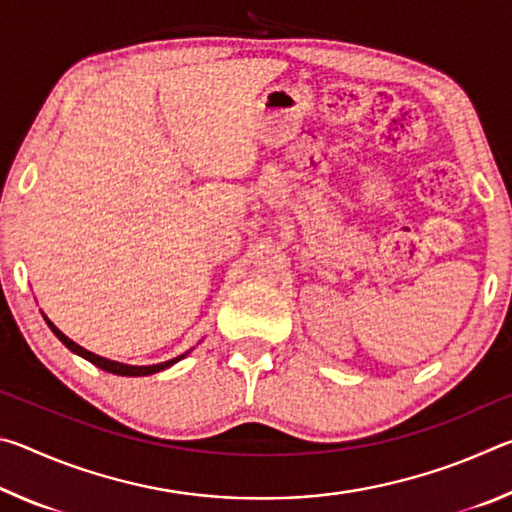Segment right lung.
I'll list each match as a JSON object with an SVG mask.
<instances>
[{
  "mask_svg": "<svg viewBox=\"0 0 512 512\" xmlns=\"http://www.w3.org/2000/svg\"><path fill=\"white\" fill-rule=\"evenodd\" d=\"M45 320H47V325L51 327V332H54V334L58 336V339L63 341L65 348L76 352V354H79V357H83V359H88V361L94 363V366H97V368L106 370V372H112V375H124V377H144V375H153V372H160V370H164V368H169V366H173V363L185 357V354H183V357H176V359L164 361V363H155V366H126V363L103 359V357H99V354L88 352L85 348H81V345H76L72 339H67V336H65L63 332H60V329H58L54 323H51L49 318H45Z\"/></svg>",
  "mask_w": 512,
  "mask_h": 512,
  "instance_id": "add662e5",
  "label": "right lung"
}]
</instances>
